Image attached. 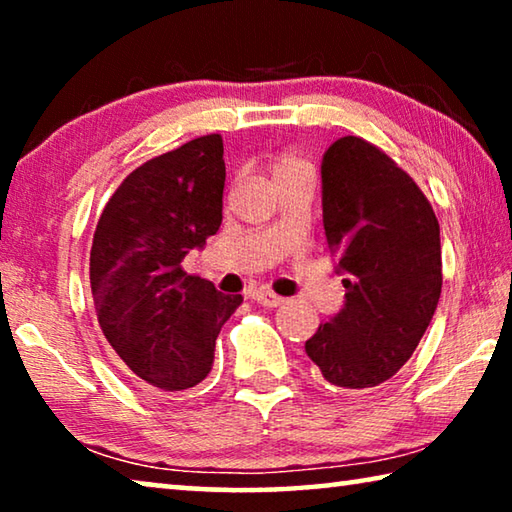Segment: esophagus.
Here are the masks:
<instances>
[{
    "mask_svg": "<svg viewBox=\"0 0 512 512\" xmlns=\"http://www.w3.org/2000/svg\"><path fill=\"white\" fill-rule=\"evenodd\" d=\"M253 298H255L262 307H271V309H273V307L284 305V298L275 296V293L268 291V289H257V291H253Z\"/></svg>",
    "mask_w": 512,
    "mask_h": 512,
    "instance_id": "34e87169",
    "label": "esophagus"
}]
</instances>
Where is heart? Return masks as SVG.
I'll return each mask as SVG.
<instances>
[{
	"label": "heart",
	"instance_id": "b5f03b06",
	"mask_svg": "<svg viewBox=\"0 0 512 512\" xmlns=\"http://www.w3.org/2000/svg\"><path fill=\"white\" fill-rule=\"evenodd\" d=\"M296 171H311V167H309V162H305L300 155H293V153H284L271 164L273 180L289 176V173H296Z\"/></svg>",
	"mask_w": 512,
	"mask_h": 512
}]
</instances>
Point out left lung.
I'll return each instance as SVG.
<instances>
[{
  "label": "left lung",
  "instance_id": "8db88e82",
  "mask_svg": "<svg viewBox=\"0 0 512 512\" xmlns=\"http://www.w3.org/2000/svg\"><path fill=\"white\" fill-rule=\"evenodd\" d=\"M320 180L345 300L305 350L327 384L366 391L391 379L427 332L443 287L440 225L409 173L361 137L329 146Z\"/></svg>",
  "mask_w": 512,
  "mask_h": 512
}]
</instances>
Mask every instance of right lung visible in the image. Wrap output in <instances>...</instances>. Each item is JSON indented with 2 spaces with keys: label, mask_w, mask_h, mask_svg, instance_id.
Wrapping results in <instances>:
<instances>
[{
  "label": "right lung",
  "mask_w": 512,
  "mask_h": 512,
  "mask_svg": "<svg viewBox=\"0 0 512 512\" xmlns=\"http://www.w3.org/2000/svg\"><path fill=\"white\" fill-rule=\"evenodd\" d=\"M223 185L221 135L196 137L137 167L94 230L90 284L99 325L144 386L178 393L201 384L216 336L244 300L180 268L219 230Z\"/></svg>",
  "instance_id": "1"
}]
</instances>
